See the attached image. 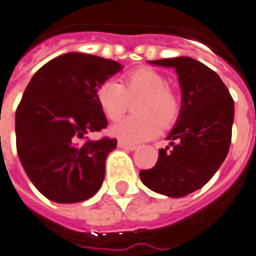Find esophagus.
Here are the masks:
<instances>
[{"mask_svg":"<svg viewBox=\"0 0 256 256\" xmlns=\"http://www.w3.org/2000/svg\"><path fill=\"white\" fill-rule=\"evenodd\" d=\"M118 148L125 149V150H135L138 146L136 145H131V144H126L124 140H118Z\"/></svg>","mask_w":256,"mask_h":256,"instance_id":"34e87169","label":"esophagus"}]
</instances>
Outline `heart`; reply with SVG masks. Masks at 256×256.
<instances>
[{
    "mask_svg": "<svg viewBox=\"0 0 256 256\" xmlns=\"http://www.w3.org/2000/svg\"><path fill=\"white\" fill-rule=\"evenodd\" d=\"M96 98L102 114L110 121L124 116L130 100L138 101L134 111L138 116L118 121L110 134L118 140L136 144L156 136L162 125L170 126L180 114V100L159 72L140 68L126 73L122 83L107 80L97 87Z\"/></svg>",
    "mask_w": 256,
    "mask_h": 256,
    "instance_id": "obj_1",
    "label": "heart"
}]
</instances>
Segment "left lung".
I'll return each instance as SVG.
<instances>
[{"label": "left lung", "instance_id": "obj_1", "mask_svg": "<svg viewBox=\"0 0 256 256\" xmlns=\"http://www.w3.org/2000/svg\"><path fill=\"white\" fill-rule=\"evenodd\" d=\"M173 68L179 76L182 107L152 169L140 170L142 183L169 197H183L202 188L227 158L234 121V100L220 76L192 58L149 60Z\"/></svg>", "mask_w": 256, "mask_h": 256}]
</instances>
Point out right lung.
<instances>
[{"label":"right lung","instance_id":"obj_1","mask_svg":"<svg viewBox=\"0 0 256 256\" xmlns=\"http://www.w3.org/2000/svg\"><path fill=\"white\" fill-rule=\"evenodd\" d=\"M122 66L86 53L48 62L25 88L15 112L16 150L35 188L56 203H78L102 184L107 155L116 140H80L107 126L97 87Z\"/></svg>","mask_w":256,"mask_h":256}]
</instances>
